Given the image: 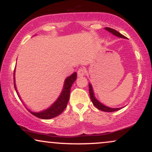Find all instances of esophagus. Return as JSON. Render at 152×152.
<instances>
[{"label":"esophagus","instance_id":"1","mask_svg":"<svg viewBox=\"0 0 152 152\" xmlns=\"http://www.w3.org/2000/svg\"><path fill=\"white\" fill-rule=\"evenodd\" d=\"M85 74V70L83 69V68H80L77 71V75L78 76H84Z\"/></svg>","mask_w":152,"mask_h":152}]
</instances>
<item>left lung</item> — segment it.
<instances>
[{
  "label": "left lung",
  "instance_id": "left-lung-1",
  "mask_svg": "<svg viewBox=\"0 0 152 152\" xmlns=\"http://www.w3.org/2000/svg\"><path fill=\"white\" fill-rule=\"evenodd\" d=\"M104 29L107 31H109V33H111V34H112L113 35H114V36H117L118 38H125V36H124L123 35L120 34V33H118V31H116V30H114V29L111 28H108V27L104 28ZM88 88H89V94H90L91 100V102L93 103L94 105L98 109L103 111H106V112H113V111H118V110L121 109V108H111V107H109V106L104 105V104H102V102H99L98 99L95 97V94H94L93 86H92L91 83H88Z\"/></svg>",
  "mask_w": 152,
  "mask_h": 152
}]
</instances>
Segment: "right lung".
Listing matches in <instances>:
<instances>
[{"label":"right lung","instance_id":"obj_1","mask_svg":"<svg viewBox=\"0 0 152 152\" xmlns=\"http://www.w3.org/2000/svg\"><path fill=\"white\" fill-rule=\"evenodd\" d=\"M15 69L14 70V74H13V76H13V80H14L15 89L17 94H18L19 99L21 100V102H23L20 95H19L18 90H17L16 85H15ZM76 78H77V74H76V72H74V74H72L69 76H68V77L65 79V81H64L63 89L61 91V92L59 96L58 97V99H57L56 100L49 106V107L43 110V111H38V112H34V111H32L31 109H29L28 107H26V106L24 104V103H23V104L25 105L26 109L28 110L31 114H34V116H36V117L42 118V119H50V118L56 117L57 116H58V115L61 114L63 111H64V110L66 109L68 102H69V96H70L71 88V86H72L73 83H74L75 81H76Z\"/></svg>","mask_w":152,"mask_h":152}]
</instances>
